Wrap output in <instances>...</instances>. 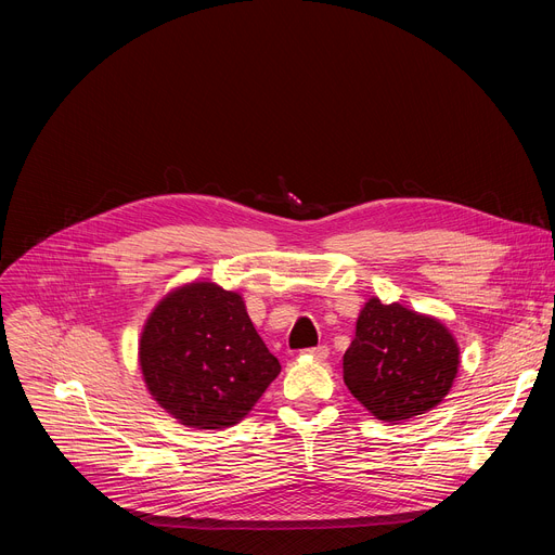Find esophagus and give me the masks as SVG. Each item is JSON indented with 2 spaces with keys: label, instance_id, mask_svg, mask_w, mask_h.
<instances>
[{
  "label": "esophagus",
  "instance_id": "1",
  "mask_svg": "<svg viewBox=\"0 0 555 555\" xmlns=\"http://www.w3.org/2000/svg\"><path fill=\"white\" fill-rule=\"evenodd\" d=\"M307 353H309L313 360H319V362H325V360L330 358V349H327L325 345H321V347H313V349H307Z\"/></svg>",
  "mask_w": 555,
  "mask_h": 555
}]
</instances>
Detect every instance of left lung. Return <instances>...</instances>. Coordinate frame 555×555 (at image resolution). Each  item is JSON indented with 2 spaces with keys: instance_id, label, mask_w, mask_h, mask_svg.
I'll return each instance as SVG.
<instances>
[{
  "instance_id": "8db88e82",
  "label": "left lung",
  "mask_w": 555,
  "mask_h": 555,
  "mask_svg": "<svg viewBox=\"0 0 555 555\" xmlns=\"http://www.w3.org/2000/svg\"><path fill=\"white\" fill-rule=\"evenodd\" d=\"M461 366L452 332L435 315L369 298L343 358L345 384L379 422L402 424L437 409Z\"/></svg>"
}]
</instances>
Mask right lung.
Here are the masks:
<instances>
[{
  "mask_svg": "<svg viewBox=\"0 0 555 555\" xmlns=\"http://www.w3.org/2000/svg\"><path fill=\"white\" fill-rule=\"evenodd\" d=\"M138 364L151 398L178 424H240L281 373L240 292L191 281L157 300L142 327Z\"/></svg>",
  "mask_w": 555,
  "mask_h": 555,
  "instance_id": "1",
  "label": "right lung"
}]
</instances>
